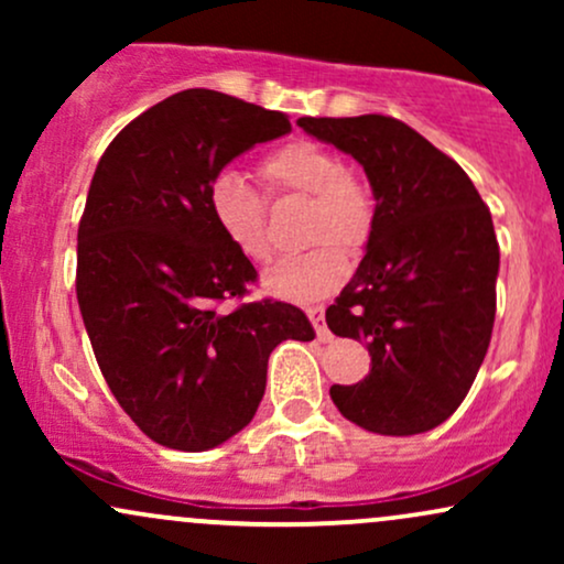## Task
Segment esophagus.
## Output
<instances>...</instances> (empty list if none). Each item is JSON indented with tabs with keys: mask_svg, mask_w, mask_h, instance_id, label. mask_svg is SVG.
I'll return each instance as SVG.
<instances>
[{
	"mask_svg": "<svg viewBox=\"0 0 564 564\" xmlns=\"http://www.w3.org/2000/svg\"><path fill=\"white\" fill-rule=\"evenodd\" d=\"M307 318L313 323L315 336H318L321 341H332V332H328L326 318H323V307H307Z\"/></svg>",
	"mask_w": 564,
	"mask_h": 564,
	"instance_id": "obj_1",
	"label": "esophagus"
}]
</instances>
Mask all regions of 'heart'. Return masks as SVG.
<instances>
[{
  "label": "heart",
  "mask_w": 564,
  "mask_h": 564,
  "mask_svg": "<svg viewBox=\"0 0 564 564\" xmlns=\"http://www.w3.org/2000/svg\"><path fill=\"white\" fill-rule=\"evenodd\" d=\"M257 172L273 196H310L307 241L318 243L302 254L281 257L264 273V289L286 300H318L339 286L347 273V260L338 247L355 251L371 236L377 215L371 185L358 170L341 164L332 148L313 140H291L275 148L262 156ZM206 206L212 223L238 254L251 262L268 260V206L241 174L232 170L215 174Z\"/></svg>",
  "instance_id": "obj_1"
}]
</instances>
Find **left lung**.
<instances>
[{
  "label": "left lung",
  "mask_w": 564,
  "mask_h": 564,
  "mask_svg": "<svg viewBox=\"0 0 564 564\" xmlns=\"http://www.w3.org/2000/svg\"><path fill=\"white\" fill-rule=\"evenodd\" d=\"M364 166L377 215L366 257L326 310L336 336L364 339L371 371L332 400L377 435L435 430L462 405L496 318L498 241L467 172L392 116L296 121Z\"/></svg>",
  "instance_id": "left-lung-1"
}]
</instances>
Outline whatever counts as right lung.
<instances>
[{"instance_id": "add662e5", "label": "right lung", "mask_w": 564, "mask_h": 564, "mask_svg": "<svg viewBox=\"0 0 564 564\" xmlns=\"http://www.w3.org/2000/svg\"><path fill=\"white\" fill-rule=\"evenodd\" d=\"M289 116L185 89L116 134L76 246V300L97 366L153 443L209 451L254 419L270 352L315 339L300 307L241 300L257 270L212 223L206 191L232 159L289 134Z\"/></svg>"}]
</instances>
